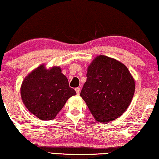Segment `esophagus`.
Instances as JSON below:
<instances>
[{"label": "esophagus", "mask_w": 159, "mask_h": 159, "mask_svg": "<svg viewBox=\"0 0 159 159\" xmlns=\"http://www.w3.org/2000/svg\"><path fill=\"white\" fill-rule=\"evenodd\" d=\"M75 91H76V93H77V95H79L80 93V88H79V87H77V88H75Z\"/></svg>", "instance_id": "esophagus-1"}]
</instances>
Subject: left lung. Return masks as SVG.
Masks as SVG:
<instances>
[{
  "instance_id": "left-lung-1",
  "label": "left lung",
  "mask_w": 159,
  "mask_h": 159,
  "mask_svg": "<svg viewBox=\"0 0 159 159\" xmlns=\"http://www.w3.org/2000/svg\"><path fill=\"white\" fill-rule=\"evenodd\" d=\"M134 92L135 82L128 68L116 59L100 55L88 66L80 96L96 120L108 122L123 115Z\"/></svg>"
}]
</instances>
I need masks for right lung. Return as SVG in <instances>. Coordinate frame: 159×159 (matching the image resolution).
I'll return each mask as SVG.
<instances>
[{
  "label": "right lung",
  "instance_id": "obj_1",
  "mask_svg": "<svg viewBox=\"0 0 159 159\" xmlns=\"http://www.w3.org/2000/svg\"><path fill=\"white\" fill-rule=\"evenodd\" d=\"M75 95L59 66L47 70L41 65L25 78L20 88L25 106L43 120L55 118L66 100Z\"/></svg>",
  "mask_w": 159,
  "mask_h": 159
}]
</instances>
